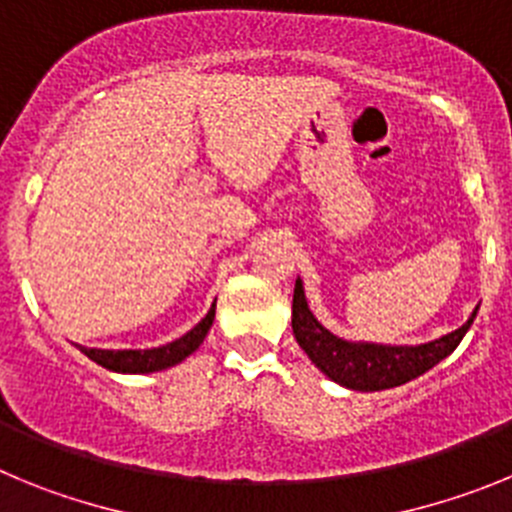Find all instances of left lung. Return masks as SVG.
<instances>
[{"mask_svg":"<svg viewBox=\"0 0 512 512\" xmlns=\"http://www.w3.org/2000/svg\"><path fill=\"white\" fill-rule=\"evenodd\" d=\"M479 305L461 328L451 330L436 341L420 346H384V343H354L333 336L328 328L318 323L305 300L302 279L295 282V300H292V330L307 354V359L318 366L320 372L348 390L379 392L400 387L410 379L420 377L428 369L443 361L467 336L477 318Z\"/></svg>","mask_w":512,"mask_h":512,"instance_id":"left-lung-1","label":"left lung"}]
</instances>
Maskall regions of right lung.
Listing matches in <instances>:
<instances>
[{"instance_id":"right-lung-1","label":"right lung","mask_w":512,"mask_h":512,"mask_svg":"<svg viewBox=\"0 0 512 512\" xmlns=\"http://www.w3.org/2000/svg\"><path fill=\"white\" fill-rule=\"evenodd\" d=\"M212 320H215V305L210 307L205 318L194 325L189 333H184L182 338L166 343V346L158 348H125V351H107V348H84L79 346V351L84 356H89L92 361H97L99 366L110 369V372L120 374H151L161 372V369H169V366L182 364L189 354H194L200 343L205 341L207 330H210Z\"/></svg>"}]
</instances>
